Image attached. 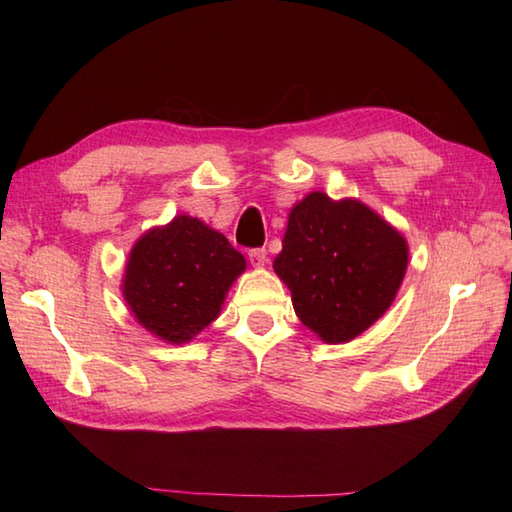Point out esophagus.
I'll use <instances>...</instances> for the list:
<instances>
[{"label":"esophagus","mask_w":512,"mask_h":512,"mask_svg":"<svg viewBox=\"0 0 512 512\" xmlns=\"http://www.w3.org/2000/svg\"><path fill=\"white\" fill-rule=\"evenodd\" d=\"M248 259H250V264H253V266L262 268L268 262V250L266 248H250Z\"/></svg>","instance_id":"1"}]
</instances>
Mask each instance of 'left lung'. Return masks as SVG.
<instances>
[{
    "label": "left lung",
    "mask_w": 512,
    "mask_h": 512,
    "mask_svg": "<svg viewBox=\"0 0 512 512\" xmlns=\"http://www.w3.org/2000/svg\"><path fill=\"white\" fill-rule=\"evenodd\" d=\"M409 250L396 228L356 200L321 191L290 211L275 273L301 323L325 343L356 339L391 306Z\"/></svg>",
    "instance_id": "left-lung-1"
}]
</instances>
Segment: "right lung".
I'll list each match as a JSON object with an SVG mask.
<instances>
[{
	"instance_id": "right-lung-1",
	"label": "right lung",
	"mask_w": 512,
	"mask_h": 512,
	"mask_svg": "<svg viewBox=\"0 0 512 512\" xmlns=\"http://www.w3.org/2000/svg\"><path fill=\"white\" fill-rule=\"evenodd\" d=\"M246 268L228 239L189 215L138 239L123 297L140 325L167 343H187L217 319L226 290Z\"/></svg>"
}]
</instances>
